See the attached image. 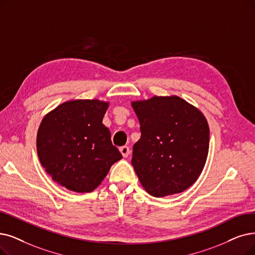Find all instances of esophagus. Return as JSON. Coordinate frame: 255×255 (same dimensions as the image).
Masks as SVG:
<instances>
[{
  "label": "esophagus",
  "instance_id": "obj_1",
  "mask_svg": "<svg viewBox=\"0 0 255 255\" xmlns=\"http://www.w3.org/2000/svg\"><path fill=\"white\" fill-rule=\"evenodd\" d=\"M119 150L121 152V155L124 156V158H128V155H129V152H130V150L128 146H122V147L119 148Z\"/></svg>",
  "mask_w": 255,
  "mask_h": 255
}]
</instances>
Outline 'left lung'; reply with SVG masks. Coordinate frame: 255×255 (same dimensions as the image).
Instances as JSON below:
<instances>
[{"label":"left lung","mask_w":255,"mask_h":255,"mask_svg":"<svg viewBox=\"0 0 255 255\" xmlns=\"http://www.w3.org/2000/svg\"><path fill=\"white\" fill-rule=\"evenodd\" d=\"M141 138L131 164L148 195L162 198L189 188L205 166L209 127L204 114L177 95L131 101Z\"/></svg>","instance_id":"left-lung-1"}]
</instances>
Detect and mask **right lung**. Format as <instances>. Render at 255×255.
<instances>
[{
    "label": "right lung",
    "instance_id": "1",
    "mask_svg": "<svg viewBox=\"0 0 255 255\" xmlns=\"http://www.w3.org/2000/svg\"><path fill=\"white\" fill-rule=\"evenodd\" d=\"M109 105L99 99L68 100L40 121L38 159L58 185L79 193L93 191L122 159L103 124Z\"/></svg>",
    "mask_w": 255,
    "mask_h": 255
}]
</instances>
